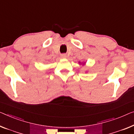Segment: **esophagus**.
<instances>
[{"instance_id": "34e87169", "label": "esophagus", "mask_w": 134, "mask_h": 134, "mask_svg": "<svg viewBox=\"0 0 134 134\" xmlns=\"http://www.w3.org/2000/svg\"><path fill=\"white\" fill-rule=\"evenodd\" d=\"M66 57H67V55H66V54H65V53H63V54L61 55V57L63 58H65Z\"/></svg>"}]
</instances>
